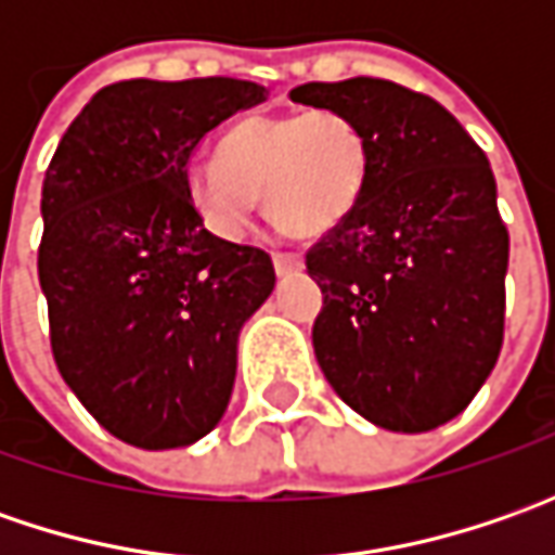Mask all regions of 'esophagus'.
Listing matches in <instances>:
<instances>
[{
    "label": "esophagus",
    "mask_w": 555,
    "mask_h": 555,
    "mask_svg": "<svg viewBox=\"0 0 555 555\" xmlns=\"http://www.w3.org/2000/svg\"><path fill=\"white\" fill-rule=\"evenodd\" d=\"M271 259H274V271H278V274H293V271H302V256H299V253L278 249Z\"/></svg>",
    "instance_id": "34e87169"
}]
</instances>
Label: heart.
<instances>
[{"instance_id": "1", "label": "heart", "mask_w": 555, "mask_h": 555, "mask_svg": "<svg viewBox=\"0 0 555 555\" xmlns=\"http://www.w3.org/2000/svg\"><path fill=\"white\" fill-rule=\"evenodd\" d=\"M367 163L361 126L336 111L253 114L224 132L219 160H188L184 184L203 222L224 237L249 228L259 194L281 228L318 237L352 216Z\"/></svg>"}]
</instances>
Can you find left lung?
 I'll return each mask as SVG.
<instances>
[{"label":"left lung","instance_id":"1","mask_svg":"<svg viewBox=\"0 0 555 555\" xmlns=\"http://www.w3.org/2000/svg\"><path fill=\"white\" fill-rule=\"evenodd\" d=\"M293 101L354 119L371 163L346 222L306 253L324 293L311 343L336 395L392 433H429L476 398L503 346L509 231L488 157L436 98L376 76Z\"/></svg>","mask_w":555,"mask_h":555}]
</instances>
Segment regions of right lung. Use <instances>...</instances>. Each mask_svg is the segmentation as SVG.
Wrapping results in <instances>:
<instances>
[{
	"label": "right lung",
	"instance_id": "obj_1",
	"mask_svg": "<svg viewBox=\"0 0 555 555\" xmlns=\"http://www.w3.org/2000/svg\"><path fill=\"white\" fill-rule=\"evenodd\" d=\"M266 98L231 76L122 79L79 111L46 169L39 284L54 364L126 444L184 448L228 408L237 333L274 266L203 228L184 166L206 132Z\"/></svg>",
	"mask_w": 555,
	"mask_h": 555
}]
</instances>
